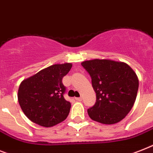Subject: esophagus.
Returning a JSON list of instances; mask_svg holds the SVG:
<instances>
[{
	"label": "esophagus",
	"mask_w": 153,
	"mask_h": 153,
	"mask_svg": "<svg viewBox=\"0 0 153 153\" xmlns=\"http://www.w3.org/2000/svg\"><path fill=\"white\" fill-rule=\"evenodd\" d=\"M75 100L78 101H82V97H75Z\"/></svg>",
	"instance_id": "obj_1"
}]
</instances>
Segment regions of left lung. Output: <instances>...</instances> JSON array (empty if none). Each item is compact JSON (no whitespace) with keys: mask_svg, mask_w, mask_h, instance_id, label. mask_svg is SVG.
<instances>
[{"mask_svg":"<svg viewBox=\"0 0 153 153\" xmlns=\"http://www.w3.org/2000/svg\"><path fill=\"white\" fill-rule=\"evenodd\" d=\"M89 74L96 93L95 105L87 110L94 121L115 124L123 120L134 106L139 82L126 63L111 59H91L82 63Z\"/></svg>","mask_w":153,"mask_h":153,"instance_id":"left-lung-1","label":"left lung"}]
</instances>
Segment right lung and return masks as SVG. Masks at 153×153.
Returning a JSON list of instances; mask_svg holds the SVG:
<instances>
[{"label":"right lung","mask_w":153,"mask_h":153,"mask_svg":"<svg viewBox=\"0 0 153 153\" xmlns=\"http://www.w3.org/2000/svg\"><path fill=\"white\" fill-rule=\"evenodd\" d=\"M71 67V63L49 66L20 83L19 104L30 121L50 127L66 120L71 103L64 97L66 88L62 79Z\"/></svg>","instance_id":"1"}]
</instances>
